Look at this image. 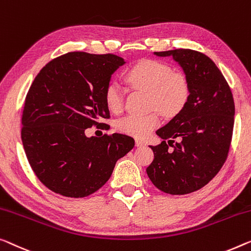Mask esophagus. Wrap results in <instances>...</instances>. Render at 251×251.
Instances as JSON below:
<instances>
[{"label": "esophagus", "mask_w": 251, "mask_h": 251, "mask_svg": "<svg viewBox=\"0 0 251 251\" xmlns=\"http://www.w3.org/2000/svg\"><path fill=\"white\" fill-rule=\"evenodd\" d=\"M135 145L138 148V147H145L147 145V143H145L144 141H141V140H135Z\"/></svg>", "instance_id": "esophagus-1"}]
</instances>
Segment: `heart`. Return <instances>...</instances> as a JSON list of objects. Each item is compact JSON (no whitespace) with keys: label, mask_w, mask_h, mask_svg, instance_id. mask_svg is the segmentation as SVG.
<instances>
[{"label":"heart","mask_w":251,"mask_h":251,"mask_svg":"<svg viewBox=\"0 0 251 251\" xmlns=\"http://www.w3.org/2000/svg\"><path fill=\"white\" fill-rule=\"evenodd\" d=\"M124 80L130 88L148 92L149 107L156 108L163 115L175 116L188 100L189 84L184 74L173 71L167 63L155 59H142L127 71ZM104 103L113 114L123 110V92L110 83L104 90ZM160 124L158 111L148 115H127L116 123V129L126 135L147 137Z\"/></svg>","instance_id":"b5f03b06"}]
</instances>
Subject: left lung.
I'll list each match as a JSON object with an SVG mask.
<instances>
[{"label": "left lung", "instance_id": "left-lung-1", "mask_svg": "<svg viewBox=\"0 0 251 251\" xmlns=\"http://www.w3.org/2000/svg\"><path fill=\"white\" fill-rule=\"evenodd\" d=\"M154 55L171 56L180 65L189 97L185 107L156 130L163 141L150 145L154 159L147 173L158 189L185 195L207 185L226 162L234 124L233 96L221 71L206 55L192 50ZM175 138L179 141L175 142Z\"/></svg>", "mask_w": 251, "mask_h": 251}]
</instances>
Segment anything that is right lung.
I'll return each mask as SVG.
<instances>
[{
	"label": "right lung",
	"mask_w": 251,
	"mask_h": 251,
	"mask_svg": "<svg viewBox=\"0 0 251 251\" xmlns=\"http://www.w3.org/2000/svg\"><path fill=\"white\" fill-rule=\"evenodd\" d=\"M125 63L114 54L72 51L47 63L33 80L22 110L21 140L33 173L51 192L91 195L135 145L124 134L85 135L109 118L104 90Z\"/></svg>",
	"instance_id": "right-lung-1"
}]
</instances>
